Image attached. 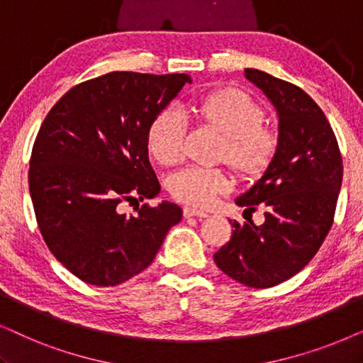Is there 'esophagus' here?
<instances>
[{
    "label": "esophagus",
    "instance_id": "esophagus-1",
    "mask_svg": "<svg viewBox=\"0 0 363 363\" xmlns=\"http://www.w3.org/2000/svg\"><path fill=\"white\" fill-rule=\"evenodd\" d=\"M183 216L185 218H191V216H196V218H206L208 213L203 211V210H198V208H191V206H185L183 208Z\"/></svg>",
    "mask_w": 363,
    "mask_h": 363
}]
</instances>
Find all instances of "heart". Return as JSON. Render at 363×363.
Here are the masks:
<instances>
[{"label": "heart", "mask_w": 363, "mask_h": 363, "mask_svg": "<svg viewBox=\"0 0 363 363\" xmlns=\"http://www.w3.org/2000/svg\"><path fill=\"white\" fill-rule=\"evenodd\" d=\"M201 117L225 135L220 158L240 175L256 178L271 165L277 150V137L261 127L264 112L246 92L225 89L210 94L200 107ZM188 121L178 107L163 108L153 117L147 132L150 155L162 165H175L185 153ZM231 188V178L220 168L186 167L168 178V191L188 205L208 206Z\"/></svg>", "instance_id": "heart-1"}]
</instances>
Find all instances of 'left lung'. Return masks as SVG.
<instances>
[{
	"label": "left lung",
	"instance_id": "left-lung-1",
	"mask_svg": "<svg viewBox=\"0 0 363 363\" xmlns=\"http://www.w3.org/2000/svg\"><path fill=\"white\" fill-rule=\"evenodd\" d=\"M245 76L276 108L277 150L259 180L235 200L250 211L261 203L264 223L233 221L231 240L213 257L231 279L264 289L297 274L319 251L344 168L329 121L302 89L257 69Z\"/></svg>",
	"mask_w": 363,
	"mask_h": 363
}]
</instances>
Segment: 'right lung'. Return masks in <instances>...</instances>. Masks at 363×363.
Listing matches in <instances>:
<instances>
[{"instance_id": "obj_1", "label": "right lung", "mask_w": 363, "mask_h": 363, "mask_svg": "<svg viewBox=\"0 0 363 363\" xmlns=\"http://www.w3.org/2000/svg\"><path fill=\"white\" fill-rule=\"evenodd\" d=\"M188 74L111 72L79 84L49 111L34 142L29 193L46 245L92 286H117L155 259L182 208L170 201L118 211L122 201L155 198L147 132Z\"/></svg>"}]
</instances>
